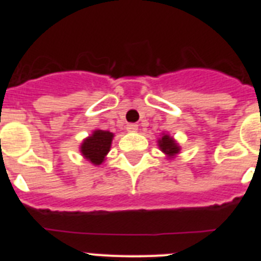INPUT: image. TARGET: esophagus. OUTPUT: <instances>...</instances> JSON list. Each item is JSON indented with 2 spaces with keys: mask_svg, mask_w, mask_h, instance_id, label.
<instances>
[{
  "mask_svg": "<svg viewBox=\"0 0 261 261\" xmlns=\"http://www.w3.org/2000/svg\"><path fill=\"white\" fill-rule=\"evenodd\" d=\"M126 130H128V132H130V133L137 132L138 125H137V124H128V125H126Z\"/></svg>",
  "mask_w": 261,
  "mask_h": 261,
  "instance_id": "34e87169",
  "label": "esophagus"
}]
</instances>
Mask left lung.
I'll use <instances>...</instances> for the list:
<instances>
[{
  "mask_svg": "<svg viewBox=\"0 0 261 261\" xmlns=\"http://www.w3.org/2000/svg\"><path fill=\"white\" fill-rule=\"evenodd\" d=\"M158 146L159 149L168 156V158H174L176 154L180 151V146L176 144L174 138L170 137L168 135H163L162 138L158 140Z\"/></svg>",
  "mask_w": 261,
  "mask_h": 261,
  "instance_id": "1",
  "label": "left lung"
}]
</instances>
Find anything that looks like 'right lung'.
Wrapping results in <instances>:
<instances>
[{
	"mask_svg": "<svg viewBox=\"0 0 261 261\" xmlns=\"http://www.w3.org/2000/svg\"><path fill=\"white\" fill-rule=\"evenodd\" d=\"M112 138H114V133L96 129L93 135L85 138L84 142L81 144V153L93 165L99 166L105 162L106 155L110 151L111 144H112Z\"/></svg>",
	"mask_w": 261,
	"mask_h": 261,
	"instance_id": "obj_1",
	"label": "right lung"
}]
</instances>
